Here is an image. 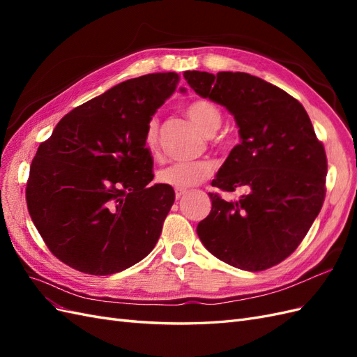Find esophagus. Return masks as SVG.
<instances>
[{"label":"esophagus","instance_id":"esophagus-1","mask_svg":"<svg viewBox=\"0 0 357 357\" xmlns=\"http://www.w3.org/2000/svg\"><path fill=\"white\" fill-rule=\"evenodd\" d=\"M188 190L186 189H176V198L180 199L183 195H186Z\"/></svg>","mask_w":357,"mask_h":357}]
</instances>
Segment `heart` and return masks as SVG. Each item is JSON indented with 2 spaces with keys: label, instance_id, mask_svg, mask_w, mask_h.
Instances as JSON below:
<instances>
[{
  "label": "heart",
  "instance_id": "1",
  "mask_svg": "<svg viewBox=\"0 0 357 357\" xmlns=\"http://www.w3.org/2000/svg\"><path fill=\"white\" fill-rule=\"evenodd\" d=\"M186 114L201 131L211 137L222 125L220 110L208 100H197L186 107ZM144 147L150 155H155L159 149V123L152 119L146 128ZM213 174V164L208 160L176 162L159 169L158 180L164 185L176 189H188L199 185Z\"/></svg>",
  "mask_w": 357,
  "mask_h": 357
}]
</instances>
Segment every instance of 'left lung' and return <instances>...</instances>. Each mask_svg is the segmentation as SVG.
<instances>
[{"label": "left lung", "mask_w": 357, "mask_h": 357, "mask_svg": "<svg viewBox=\"0 0 357 357\" xmlns=\"http://www.w3.org/2000/svg\"><path fill=\"white\" fill-rule=\"evenodd\" d=\"M190 88L223 105L238 126L236 144L211 181L238 201L208 193L210 214L197 226L207 250L244 271H262L294 253L325 199L326 153L304 107L247 73L185 71Z\"/></svg>", "instance_id": "obj_1"}]
</instances>
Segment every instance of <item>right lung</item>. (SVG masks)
I'll use <instances>...</instances> for the list:
<instances>
[{"mask_svg":"<svg viewBox=\"0 0 357 357\" xmlns=\"http://www.w3.org/2000/svg\"><path fill=\"white\" fill-rule=\"evenodd\" d=\"M177 88L176 73L119 83L63 116L40 144L26 183L28 211L63 264L109 275L153 250L176 193L164 183L150 185L153 159L144 134Z\"/></svg>","mask_w":357,"mask_h":357,"instance_id":"1","label":"right lung"}]
</instances>
